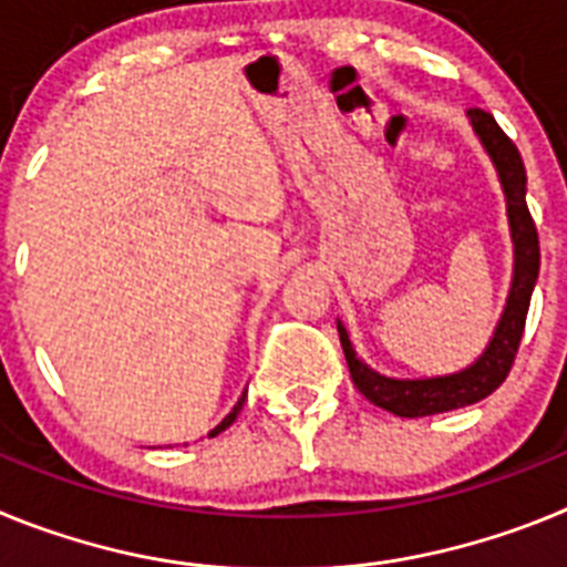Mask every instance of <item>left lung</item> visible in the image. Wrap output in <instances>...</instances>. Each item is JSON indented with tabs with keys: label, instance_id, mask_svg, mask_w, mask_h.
<instances>
[{
	"label": "left lung",
	"instance_id": "1",
	"mask_svg": "<svg viewBox=\"0 0 567 567\" xmlns=\"http://www.w3.org/2000/svg\"><path fill=\"white\" fill-rule=\"evenodd\" d=\"M471 127L477 130L480 142L488 150L491 162L497 167L499 182H503L505 198H508V221L511 238H514V284H511L508 303H505L503 320L497 332L491 338L488 349L474 365L465 372L449 374V378L429 380H394L372 372L369 365L354 358V349L349 343L343 323H338L340 346H343L346 363L352 372V383L365 400L398 414V417H425V414L452 412L463 405L477 403L497 392L503 380L508 378L514 358H517L519 340L525 332V315H528L530 292L539 275V235L537 224L530 218L528 204H525V164L519 150L514 147L508 135L503 133L494 115L480 107L468 110Z\"/></svg>",
	"mask_w": 567,
	"mask_h": 567
}]
</instances>
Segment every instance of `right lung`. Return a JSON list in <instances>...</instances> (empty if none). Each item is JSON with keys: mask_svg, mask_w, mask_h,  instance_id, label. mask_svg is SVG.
<instances>
[{"mask_svg": "<svg viewBox=\"0 0 567 567\" xmlns=\"http://www.w3.org/2000/svg\"><path fill=\"white\" fill-rule=\"evenodd\" d=\"M244 398H247V392H244ZM244 398H240V400H238V403H235V409H233V412H229V414H227V417H224V420H221V423L215 425L213 432H209V437H215V434H221V432H224V429H227V425H233V420H235V417H238V412H240V405H244Z\"/></svg>", "mask_w": 567, "mask_h": 567, "instance_id": "add662e5", "label": "right lung"}]
</instances>
